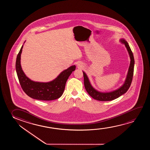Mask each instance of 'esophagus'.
<instances>
[{"instance_id": "34e87169", "label": "esophagus", "mask_w": 150, "mask_h": 150, "mask_svg": "<svg viewBox=\"0 0 150 150\" xmlns=\"http://www.w3.org/2000/svg\"><path fill=\"white\" fill-rule=\"evenodd\" d=\"M77 67L79 68H80L81 67H82V64H81V63H79V64H77Z\"/></svg>"}]
</instances>
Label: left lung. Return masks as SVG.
Returning a JSON list of instances; mask_svg holds the SVG:
<instances>
[{"mask_svg": "<svg viewBox=\"0 0 150 150\" xmlns=\"http://www.w3.org/2000/svg\"><path fill=\"white\" fill-rule=\"evenodd\" d=\"M120 41L121 43L125 45L131 59L127 77L125 79V81L122 86H120L119 88H117V90L113 91L112 92H101L96 90L92 86L91 84L90 80L88 79V77L86 75V73L82 71L83 74V77H84V85L85 88L87 91V92L88 93V94L90 95V96L97 100L102 101L113 100L114 99L118 98L122 95L124 94L125 93L127 92L131 84L133 77L134 67V64H135L133 54L132 53L127 41H126L125 39H120Z\"/></svg>", "mask_w": 150, "mask_h": 150, "instance_id": "8db88e82", "label": "left lung"}]
</instances>
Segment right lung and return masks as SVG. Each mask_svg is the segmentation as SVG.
<instances>
[{"instance_id": "right-lung-1", "label": "right lung", "mask_w": 150, "mask_h": 150, "mask_svg": "<svg viewBox=\"0 0 150 150\" xmlns=\"http://www.w3.org/2000/svg\"><path fill=\"white\" fill-rule=\"evenodd\" d=\"M23 46L19 52L16 61L17 74L23 91L29 97L40 100H53L60 98L64 93L69 77L75 71L76 66H71L64 70L55 79L50 82L34 81L26 76L21 68V57Z\"/></svg>"}]
</instances>
